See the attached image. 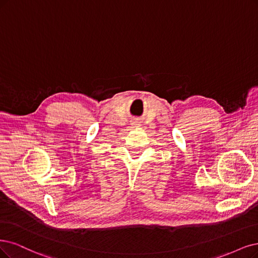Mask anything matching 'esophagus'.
<instances>
[{"instance_id": "1", "label": "esophagus", "mask_w": 258, "mask_h": 258, "mask_svg": "<svg viewBox=\"0 0 258 258\" xmlns=\"http://www.w3.org/2000/svg\"><path fill=\"white\" fill-rule=\"evenodd\" d=\"M136 125H139V124H136Z\"/></svg>"}]
</instances>
